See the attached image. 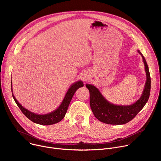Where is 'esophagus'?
Listing matches in <instances>:
<instances>
[{"label": "esophagus", "instance_id": "1", "mask_svg": "<svg viewBox=\"0 0 161 161\" xmlns=\"http://www.w3.org/2000/svg\"><path fill=\"white\" fill-rule=\"evenodd\" d=\"M83 79H85V80H87L88 78H89V77H88V76H87V75H85V76H83Z\"/></svg>", "mask_w": 161, "mask_h": 161}]
</instances>
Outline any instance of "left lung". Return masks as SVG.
I'll return each mask as SVG.
<instances>
[{"mask_svg":"<svg viewBox=\"0 0 161 161\" xmlns=\"http://www.w3.org/2000/svg\"><path fill=\"white\" fill-rule=\"evenodd\" d=\"M142 57L147 76V80L142 96L136 103L127 106L116 105L107 101L97 88L91 84L86 87L90 92V104L94 116L99 121L111 125L125 124L132 120L147 103L151 88V79L147 61L140 50Z\"/></svg>","mask_w":161,"mask_h":161,"instance_id":"1","label":"left lung"}]
</instances>
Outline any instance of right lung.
Returning a JSON list of instances; mask_svg holds the SVG:
<instances>
[{"instance_id": "add662e5", "label": "right lung", "mask_w": 161, "mask_h": 161, "mask_svg": "<svg viewBox=\"0 0 161 161\" xmlns=\"http://www.w3.org/2000/svg\"><path fill=\"white\" fill-rule=\"evenodd\" d=\"M11 91L13 92V88H12V81L11 82ZM83 86V83L82 81L80 80L74 83H73L69 88L68 89L67 93L65 95V97L60 104V105L55 110L53 111L47 113V114H37L34 113V112H31V111L27 109L24 106H21L18 101L16 100L15 97L13 95V93H12L13 97L19 107V108L21 109L22 113L25 114V116L27 117L29 120H31L32 122L42 125H49L57 124L61 121L64 117L65 115V113L67 112V110L68 109L69 105L75 93V92L80 87Z\"/></svg>"}]
</instances>
